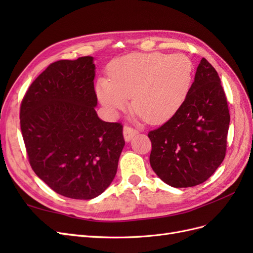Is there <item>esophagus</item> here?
Returning a JSON list of instances; mask_svg holds the SVG:
<instances>
[{"label":"esophagus","mask_w":253,"mask_h":253,"mask_svg":"<svg viewBox=\"0 0 253 253\" xmlns=\"http://www.w3.org/2000/svg\"><path fill=\"white\" fill-rule=\"evenodd\" d=\"M137 133H138V131H137V129H135V128H133V127H129L127 126H124V137H125V140L126 142L131 141V139Z\"/></svg>","instance_id":"1"}]
</instances>
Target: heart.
Returning a JSON list of instances; mask_svg holds the SVG:
<instances>
[{
    "mask_svg": "<svg viewBox=\"0 0 253 253\" xmlns=\"http://www.w3.org/2000/svg\"><path fill=\"white\" fill-rule=\"evenodd\" d=\"M110 79L96 83L99 101L112 116L126 109L131 96L137 115L150 124L170 120L181 109L193 81V63L181 53L134 52L114 60Z\"/></svg>",
    "mask_w": 253,
    "mask_h": 253,
    "instance_id": "1",
    "label": "heart"
}]
</instances>
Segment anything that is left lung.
<instances>
[{
  "label": "left lung",
  "instance_id": "obj_1",
  "mask_svg": "<svg viewBox=\"0 0 253 253\" xmlns=\"http://www.w3.org/2000/svg\"><path fill=\"white\" fill-rule=\"evenodd\" d=\"M229 124L230 115L218 74L203 58L181 109L148 135L153 171L174 188L206 181L225 158Z\"/></svg>",
  "mask_w": 253,
  "mask_h": 253
}]
</instances>
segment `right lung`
Masks as SVG:
<instances>
[{
  "label": "right lung",
  "instance_id": "right-lung-1",
  "mask_svg": "<svg viewBox=\"0 0 253 253\" xmlns=\"http://www.w3.org/2000/svg\"><path fill=\"white\" fill-rule=\"evenodd\" d=\"M93 57L51 63L29 86L20 120L30 166L58 194L91 200L117 172L122 126L98 117Z\"/></svg>",
  "mask_w": 253,
  "mask_h": 253
}]
</instances>
